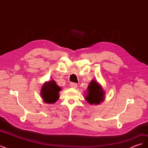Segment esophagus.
Returning <instances> with one entry per match:
<instances>
[{
  "instance_id": "34e87169",
  "label": "esophagus",
  "mask_w": 148,
  "mask_h": 148,
  "mask_svg": "<svg viewBox=\"0 0 148 148\" xmlns=\"http://www.w3.org/2000/svg\"><path fill=\"white\" fill-rule=\"evenodd\" d=\"M70 86L71 87V88H76L77 87V84L76 83H71L70 84Z\"/></svg>"
}]
</instances>
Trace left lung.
<instances>
[{"instance_id":"obj_1","label":"left lung","mask_w":148,"mask_h":148,"mask_svg":"<svg viewBox=\"0 0 148 148\" xmlns=\"http://www.w3.org/2000/svg\"><path fill=\"white\" fill-rule=\"evenodd\" d=\"M88 92L86 96L87 102L91 104H98L104 99V92L100 85L92 80L88 88Z\"/></svg>"}]
</instances>
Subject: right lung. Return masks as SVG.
Instances as JSON below:
<instances>
[{
	"instance_id": "right-lung-1",
	"label": "right lung",
	"mask_w": 148,
	"mask_h": 148,
	"mask_svg": "<svg viewBox=\"0 0 148 148\" xmlns=\"http://www.w3.org/2000/svg\"><path fill=\"white\" fill-rule=\"evenodd\" d=\"M61 88L57 86L53 80L47 82L43 84L41 89V96L44 99V102L49 104L56 102L59 99V92Z\"/></svg>"
}]
</instances>
